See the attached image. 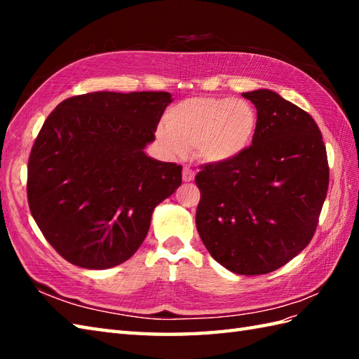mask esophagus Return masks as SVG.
I'll return each instance as SVG.
<instances>
[{
  "instance_id": "34e87169",
  "label": "esophagus",
  "mask_w": 359,
  "mask_h": 359,
  "mask_svg": "<svg viewBox=\"0 0 359 359\" xmlns=\"http://www.w3.org/2000/svg\"><path fill=\"white\" fill-rule=\"evenodd\" d=\"M184 182H191V180H194V171H193V168L191 166H184Z\"/></svg>"
}]
</instances>
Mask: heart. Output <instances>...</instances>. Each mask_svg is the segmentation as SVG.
Returning a JSON list of instances; mask_svg holds the SVG:
<instances>
[{
    "instance_id": "1",
    "label": "heart",
    "mask_w": 359,
    "mask_h": 359,
    "mask_svg": "<svg viewBox=\"0 0 359 359\" xmlns=\"http://www.w3.org/2000/svg\"><path fill=\"white\" fill-rule=\"evenodd\" d=\"M168 123L158 125L157 137L172 156H184L189 147L205 162L220 163L245 151L256 133L257 116L245 100L230 97H193L168 112Z\"/></svg>"
}]
</instances>
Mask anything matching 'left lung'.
Listing matches in <instances>:
<instances>
[{
  "mask_svg": "<svg viewBox=\"0 0 359 359\" xmlns=\"http://www.w3.org/2000/svg\"><path fill=\"white\" fill-rule=\"evenodd\" d=\"M256 106L253 144L196 175V226L208 253L243 276L280 269L306 248L329 189L327 151L310 114L270 89Z\"/></svg>",
  "mask_w": 359,
  "mask_h": 359,
  "instance_id": "left-lung-1",
  "label": "left lung"
}]
</instances>
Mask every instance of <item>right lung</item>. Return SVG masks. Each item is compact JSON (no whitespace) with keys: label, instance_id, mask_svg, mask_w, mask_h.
I'll use <instances>...</instances> for the list:
<instances>
[{"label":"right lung","instance_id":"1","mask_svg":"<svg viewBox=\"0 0 359 359\" xmlns=\"http://www.w3.org/2000/svg\"><path fill=\"white\" fill-rule=\"evenodd\" d=\"M170 93H90L60 103L38 134L27 165V201L50 245L81 269L128 261L152 211L182 185V166L144 148Z\"/></svg>","mask_w":359,"mask_h":359}]
</instances>
